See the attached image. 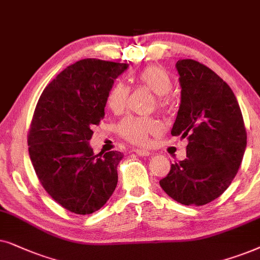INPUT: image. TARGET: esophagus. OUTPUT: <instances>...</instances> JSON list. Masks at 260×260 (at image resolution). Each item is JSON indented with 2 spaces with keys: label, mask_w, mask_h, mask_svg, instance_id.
Masks as SVG:
<instances>
[{
  "label": "esophagus",
  "mask_w": 260,
  "mask_h": 260,
  "mask_svg": "<svg viewBox=\"0 0 260 260\" xmlns=\"http://www.w3.org/2000/svg\"><path fill=\"white\" fill-rule=\"evenodd\" d=\"M136 153H137L138 155H140V157H148V155L152 154L150 151L143 150V148H138V150L136 151Z\"/></svg>",
  "instance_id": "obj_1"
}]
</instances>
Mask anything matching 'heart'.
I'll return each instance as SVG.
<instances>
[{
    "instance_id": "b5f03b06",
    "label": "heart",
    "mask_w": 260,
    "mask_h": 260,
    "mask_svg": "<svg viewBox=\"0 0 260 260\" xmlns=\"http://www.w3.org/2000/svg\"><path fill=\"white\" fill-rule=\"evenodd\" d=\"M138 82L147 90L158 96L157 106L165 107V95L172 89V81L164 69L158 67H147L138 74ZM128 88L122 82H116L109 89L107 95V106L113 112H121L127 105ZM117 132L129 143L144 145L148 141L150 136L160 132V126L151 117L128 116L117 124Z\"/></svg>"
}]
</instances>
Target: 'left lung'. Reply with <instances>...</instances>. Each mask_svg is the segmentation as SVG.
Returning <instances> with one entry per match:
<instances>
[{
    "label": "left lung",
    "instance_id": "obj_1",
    "mask_svg": "<svg viewBox=\"0 0 260 260\" xmlns=\"http://www.w3.org/2000/svg\"><path fill=\"white\" fill-rule=\"evenodd\" d=\"M181 105L171 134L188 138L186 158L171 164L159 184L184 206H203L223 193L246 150L243 114L230 85L192 59L176 63Z\"/></svg>",
    "mask_w": 260,
    "mask_h": 260
}]
</instances>
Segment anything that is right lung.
Listing matches in <instances>:
<instances>
[{
	"mask_svg": "<svg viewBox=\"0 0 260 260\" xmlns=\"http://www.w3.org/2000/svg\"><path fill=\"white\" fill-rule=\"evenodd\" d=\"M128 68L86 58L44 89L28 133L30 161L41 185L63 208L86 215L102 208L117 184V151L95 154L92 127L105 117L107 95Z\"/></svg>",
	"mask_w": 260,
	"mask_h": 260,
	"instance_id": "right-lung-1",
	"label": "right lung"
}]
</instances>
